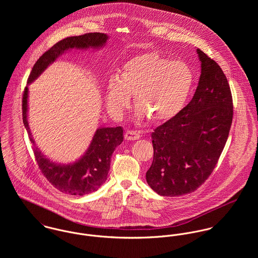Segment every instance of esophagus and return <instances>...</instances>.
I'll use <instances>...</instances> for the list:
<instances>
[{
    "mask_svg": "<svg viewBox=\"0 0 258 258\" xmlns=\"http://www.w3.org/2000/svg\"><path fill=\"white\" fill-rule=\"evenodd\" d=\"M140 137H141L140 132L136 131V130H127L126 133H125V139L126 140H130V141L138 140Z\"/></svg>",
    "mask_w": 258,
    "mask_h": 258,
    "instance_id": "34e87169",
    "label": "esophagus"
}]
</instances>
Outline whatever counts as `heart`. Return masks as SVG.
<instances>
[{
  "label": "heart",
  "mask_w": 258,
  "mask_h": 258,
  "mask_svg": "<svg viewBox=\"0 0 258 258\" xmlns=\"http://www.w3.org/2000/svg\"><path fill=\"white\" fill-rule=\"evenodd\" d=\"M192 83L191 70L183 61H170L154 51L139 53L123 63L118 77L107 80L106 106L118 116L133 93L139 118L146 114L154 122H164L183 108Z\"/></svg>",
  "instance_id": "b5f03b06"
}]
</instances>
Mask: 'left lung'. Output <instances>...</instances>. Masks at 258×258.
<instances>
[{
  "mask_svg": "<svg viewBox=\"0 0 258 258\" xmlns=\"http://www.w3.org/2000/svg\"><path fill=\"white\" fill-rule=\"evenodd\" d=\"M201 76L189 103L152 133L153 162L146 173L152 189L164 197L192 192L214 171L233 115L232 96L221 67L197 49Z\"/></svg>",
  "mask_w": 258,
  "mask_h": 258,
  "instance_id": "8db88e82",
  "label": "left lung"
}]
</instances>
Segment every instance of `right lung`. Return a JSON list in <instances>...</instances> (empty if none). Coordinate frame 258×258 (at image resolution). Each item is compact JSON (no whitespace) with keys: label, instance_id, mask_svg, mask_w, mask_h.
Masks as SVG:
<instances>
[{"label":"right lung","instance_id":"add662e5","mask_svg":"<svg viewBox=\"0 0 258 258\" xmlns=\"http://www.w3.org/2000/svg\"><path fill=\"white\" fill-rule=\"evenodd\" d=\"M108 36L101 33H89L61 39L37 59L28 78V84L35 81L64 51L73 48H99L105 45ZM28 92L27 86L23 95V122L43 176L55 188L64 194L83 196L97 190L107 179L112 153L123 142V128L120 126L98 128L89 147L79 160L68 165L53 163L41 153L32 136L28 123Z\"/></svg>","mask_w":258,"mask_h":258}]
</instances>
